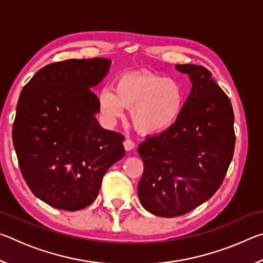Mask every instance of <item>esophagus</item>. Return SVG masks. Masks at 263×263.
<instances>
[{
  "label": "esophagus",
  "instance_id": "obj_1",
  "mask_svg": "<svg viewBox=\"0 0 263 263\" xmlns=\"http://www.w3.org/2000/svg\"><path fill=\"white\" fill-rule=\"evenodd\" d=\"M123 145H124V148H125V151H132L133 148H135V142L130 139L124 140Z\"/></svg>",
  "mask_w": 263,
  "mask_h": 263
}]
</instances>
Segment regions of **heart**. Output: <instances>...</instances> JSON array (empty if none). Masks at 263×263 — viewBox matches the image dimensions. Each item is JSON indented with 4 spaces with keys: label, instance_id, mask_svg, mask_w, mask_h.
<instances>
[{
    "label": "heart",
    "instance_id": "obj_1",
    "mask_svg": "<svg viewBox=\"0 0 263 263\" xmlns=\"http://www.w3.org/2000/svg\"><path fill=\"white\" fill-rule=\"evenodd\" d=\"M185 90L180 81L151 72H132L115 79L111 89L97 99L101 114L109 123L130 110L133 127L146 136L160 135L174 127L183 115Z\"/></svg>",
    "mask_w": 263,
    "mask_h": 263
}]
</instances>
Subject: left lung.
<instances>
[{"mask_svg":"<svg viewBox=\"0 0 263 263\" xmlns=\"http://www.w3.org/2000/svg\"><path fill=\"white\" fill-rule=\"evenodd\" d=\"M193 83L174 127L146 137L138 147L144 173L138 196L160 217L188 213L219 189L233 158L235 135L231 101L211 73L197 65H176Z\"/></svg>","mask_w":263,"mask_h":263,"instance_id":"8db88e82","label":"left lung"}]
</instances>
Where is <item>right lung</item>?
<instances>
[{"instance_id": "obj_1", "label": "right lung", "mask_w": 263, "mask_h": 263, "mask_svg": "<svg viewBox=\"0 0 263 263\" xmlns=\"http://www.w3.org/2000/svg\"><path fill=\"white\" fill-rule=\"evenodd\" d=\"M105 58L69 59L39 69L20 95L12 142L35 197L77 211L95 201L106 171L125 154L121 133L102 128L92 89L109 73Z\"/></svg>"}]
</instances>
